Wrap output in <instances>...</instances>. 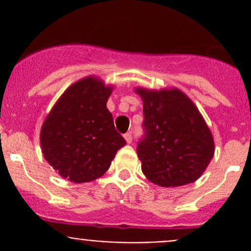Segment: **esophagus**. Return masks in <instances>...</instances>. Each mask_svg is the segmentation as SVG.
Returning <instances> with one entry per match:
<instances>
[{"instance_id":"obj_1","label":"esophagus","mask_w":251,"mask_h":251,"mask_svg":"<svg viewBox=\"0 0 251 251\" xmlns=\"http://www.w3.org/2000/svg\"><path fill=\"white\" fill-rule=\"evenodd\" d=\"M124 137H125V140L127 143H131V142H132V133L131 132L125 133V135H124Z\"/></svg>"}]
</instances>
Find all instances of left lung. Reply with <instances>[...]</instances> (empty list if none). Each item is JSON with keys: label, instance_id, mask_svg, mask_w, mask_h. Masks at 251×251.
Returning <instances> with one entry per match:
<instances>
[{"label": "left lung", "instance_id": "1", "mask_svg": "<svg viewBox=\"0 0 251 251\" xmlns=\"http://www.w3.org/2000/svg\"><path fill=\"white\" fill-rule=\"evenodd\" d=\"M143 100V136L137 143L142 171L161 187L197 181L214 156L203 116L181 91L137 88Z\"/></svg>", "mask_w": 251, "mask_h": 251}]
</instances>
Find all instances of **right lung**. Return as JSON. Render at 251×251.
Returning <instances> with one entry per match:
<instances>
[{
    "label": "right lung",
    "mask_w": 251,
    "mask_h": 251,
    "mask_svg": "<svg viewBox=\"0 0 251 251\" xmlns=\"http://www.w3.org/2000/svg\"><path fill=\"white\" fill-rule=\"evenodd\" d=\"M110 92L102 81L82 78L63 93L42 125L45 159L69 181L82 183L100 177L126 144L107 108Z\"/></svg>",
    "instance_id": "add662e5"
}]
</instances>
